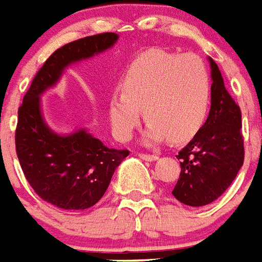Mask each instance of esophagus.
Returning a JSON list of instances; mask_svg holds the SVG:
<instances>
[{
  "label": "esophagus",
  "mask_w": 262,
  "mask_h": 262,
  "mask_svg": "<svg viewBox=\"0 0 262 262\" xmlns=\"http://www.w3.org/2000/svg\"><path fill=\"white\" fill-rule=\"evenodd\" d=\"M138 156H139L140 159H143V160H147V162H154V160L158 159V156L156 155H148V154H142V152H140Z\"/></svg>",
  "instance_id": "esophagus-1"
}]
</instances>
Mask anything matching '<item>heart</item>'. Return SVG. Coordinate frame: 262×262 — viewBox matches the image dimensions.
<instances>
[{
	"label": "heart",
	"instance_id": "obj_1",
	"mask_svg": "<svg viewBox=\"0 0 262 262\" xmlns=\"http://www.w3.org/2000/svg\"><path fill=\"white\" fill-rule=\"evenodd\" d=\"M211 79L207 66L192 54L151 53L139 58L127 71L123 90L110 97L114 134L128 140L142 119L149 120L146 143L169 136L182 142L195 135L208 115Z\"/></svg>",
	"mask_w": 262,
	"mask_h": 262
}]
</instances>
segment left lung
<instances>
[{
    "instance_id": "8db88e82",
    "label": "left lung",
    "mask_w": 262,
    "mask_h": 262,
    "mask_svg": "<svg viewBox=\"0 0 262 262\" xmlns=\"http://www.w3.org/2000/svg\"><path fill=\"white\" fill-rule=\"evenodd\" d=\"M213 83L211 110L204 126L179 151L180 176L172 195L191 207L211 204L220 198L244 163L241 110L224 86L216 62L209 58Z\"/></svg>"
}]
</instances>
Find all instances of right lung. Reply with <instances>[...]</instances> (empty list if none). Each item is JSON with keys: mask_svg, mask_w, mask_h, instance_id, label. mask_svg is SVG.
Here are the masks:
<instances>
[{"mask_svg": "<svg viewBox=\"0 0 262 262\" xmlns=\"http://www.w3.org/2000/svg\"><path fill=\"white\" fill-rule=\"evenodd\" d=\"M116 41L115 33H102L55 50L35 74L18 108L15 151L25 178L42 200L61 209L97 204L129 151L108 148L86 129L58 135L42 118L39 95L57 83L69 64L99 54Z\"/></svg>", "mask_w": 262, "mask_h": 262, "instance_id": "right-lung-1", "label": "right lung"}]
</instances>
